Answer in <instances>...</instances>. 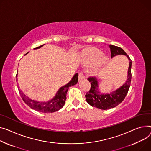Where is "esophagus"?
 <instances>
[{
    "label": "esophagus",
    "instance_id": "1",
    "mask_svg": "<svg viewBox=\"0 0 151 151\" xmlns=\"http://www.w3.org/2000/svg\"><path fill=\"white\" fill-rule=\"evenodd\" d=\"M85 78V76H84V74L83 72H80L79 73V80H83Z\"/></svg>",
    "mask_w": 151,
    "mask_h": 151
}]
</instances>
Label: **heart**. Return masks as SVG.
<instances>
[{"mask_svg":"<svg viewBox=\"0 0 151 151\" xmlns=\"http://www.w3.org/2000/svg\"><path fill=\"white\" fill-rule=\"evenodd\" d=\"M83 57L86 64L88 65L95 64L93 69L95 73L99 72L108 61V58L104 56L103 53L96 48L87 50L84 53Z\"/></svg>","mask_w":151,"mask_h":151,"instance_id":"1","label":"heart"}]
</instances>
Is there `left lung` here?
<instances>
[{"mask_svg":"<svg viewBox=\"0 0 151 151\" xmlns=\"http://www.w3.org/2000/svg\"><path fill=\"white\" fill-rule=\"evenodd\" d=\"M109 47L110 48V53H111V58L118 55H124L128 58L129 60V67L127 75L128 78L126 83L121 87L115 90L112 93L106 95L101 94L99 92L98 90V81L96 78L89 76L87 78L88 81L90 82L91 87L85 95L86 101L90 106L102 110H107L115 107L123 101L128 92L132 78V61L129 56L122 48L113 45H109Z\"/></svg>","mask_w":151,"mask_h":151,"instance_id":"8db88e82","label":"left lung"}]
</instances>
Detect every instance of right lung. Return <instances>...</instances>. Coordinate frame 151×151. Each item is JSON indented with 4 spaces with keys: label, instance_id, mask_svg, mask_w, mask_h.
I'll return each instance as SVG.
<instances>
[{
    "label": "right lung",
    "instance_id": "right-lung-1",
    "mask_svg": "<svg viewBox=\"0 0 151 151\" xmlns=\"http://www.w3.org/2000/svg\"><path fill=\"white\" fill-rule=\"evenodd\" d=\"M44 45L36 47L35 48V49L41 48ZM16 77H17V75ZM78 74L76 73L70 83L59 88L54 98H53L51 101L46 103H40L35 101V100H32L27 97L26 95H25L20 90H19V92L23 99V101L32 109L43 113H52L58 111V110L61 109L64 106L66 99V95L68 88L72 86L75 85L78 83Z\"/></svg>",
    "mask_w": 151,
    "mask_h": 151
}]
</instances>
